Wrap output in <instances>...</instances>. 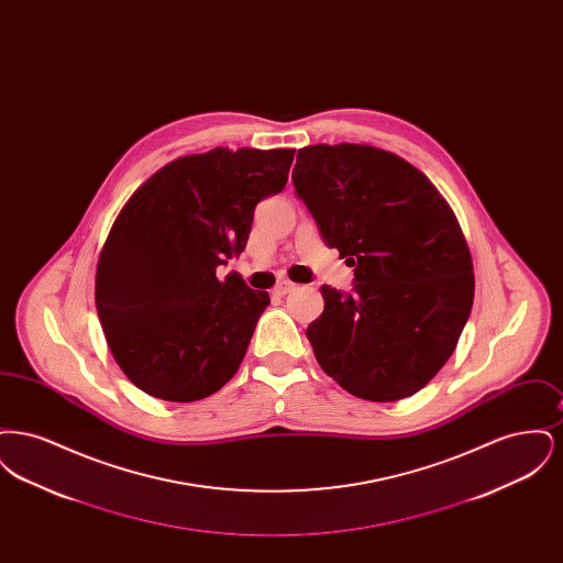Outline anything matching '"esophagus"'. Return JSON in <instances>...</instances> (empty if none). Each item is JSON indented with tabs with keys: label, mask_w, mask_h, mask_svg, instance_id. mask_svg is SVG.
I'll use <instances>...</instances> for the list:
<instances>
[{
	"label": "esophagus",
	"mask_w": 563,
	"mask_h": 563,
	"mask_svg": "<svg viewBox=\"0 0 563 563\" xmlns=\"http://www.w3.org/2000/svg\"><path fill=\"white\" fill-rule=\"evenodd\" d=\"M294 289L295 285L291 280H278L276 287H274V295H280V297H283V295L291 294Z\"/></svg>",
	"instance_id": "esophagus-1"
}]
</instances>
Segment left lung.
<instances>
[{"label": "left lung", "instance_id": "1", "mask_svg": "<svg viewBox=\"0 0 563 563\" xmlns=\"http://www.w3.org/2000/svg\"><path fill=\"white\" fill-rule=\"evenodd\" d=\"M294 186L322 241L354 268L352 294L322 285L306 335L322 372L367 401L424 388L452 356L475 295L454 211L429 177L372 145H308Z\"/></svg>", "mask_w": 563, "mask_h": 563}]
</instances>
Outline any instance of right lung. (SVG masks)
Returning a JSON list of instances; mask_svg holds the SVG:
<instances>
[{
	"label": "right lung",
	"instance_id": "1",
	"mask_svg": "<svg viewBox=\"0 0 563 563\" xmlns=\"http://www.w3.org/2000/svg\"><path fill=\"white\" fill-rule=\"evenodd\" d=\"M295 150L214 147L168 162L134 191L99 255L95 299L124 375L162 401L211 397L241 367L269 303L217 266L244 251L260 200L283 191Z\"/></svg>",
	"mask_w": 563,
	"mask_h": 563
}]
</instances>
